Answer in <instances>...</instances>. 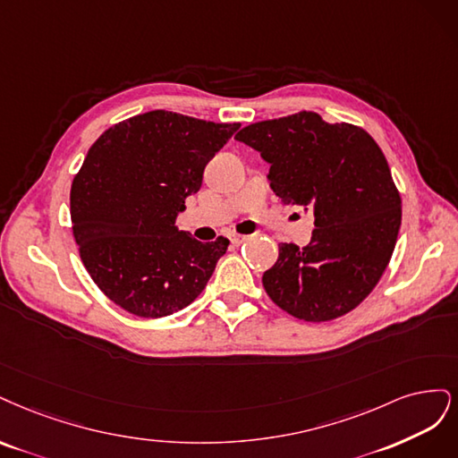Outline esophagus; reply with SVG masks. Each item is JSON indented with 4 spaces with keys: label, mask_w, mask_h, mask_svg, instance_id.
Masks as SVG:
<instances>
[{
    "label": "esophagus",
    "mask_w": 458,
    "mask_h": 458,
    "mask_svg": "<svg viewBox=\"0 0 458 458\" xmlns=\"http://www.w3.org/2000/svg\"><path fill=\"white\" fill-rule=\"evenodd\" d=\"M245 240H247V235H240V233H232L230 235L232 245H242Z\"/></svg>",
    "instance_id": "obj_1"
}]
</instances>
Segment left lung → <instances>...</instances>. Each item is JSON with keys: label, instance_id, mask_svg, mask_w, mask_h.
Wrapping results in <instances>:
<instances>
[{"label": "left lung", "instance_id": "obj_1", "mask_svg": "<svg viewBox=\"0 0 458 458\" xmlns=\"http://www.w3.org/2000/svg\"><path fill=\"white\" fill-rule=\"evenodd\" d=\"M240 142L270 164V186L285 205L314 211L306 247L279 245L264 272L268 297L304 321L348 314L375 289L402 226V198L388 161L367 131L299 112L243 127Z\"/></svg>", "mask_w": 458, "mask_h": 458}]
</instances>
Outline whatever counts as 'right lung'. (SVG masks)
Masks as SVG:
<instances>
[{"instance_id": "1", "label": "right lung", "mask_w": 458, "mask_h": 458, "mask_svg": "<svg viewBox=\"0 0 458 458\" xmlns=\"http://www.w3.org/2000/svg\"><path fill=\"white\" fill-rule=\"evenodd\" d=\"M240 123L152 110L106 129L70 190L73 238L106 297L139 318H165L198 299L228 240L201 243L174 226L203 169Z\"/></svg>"}]
</instances>
